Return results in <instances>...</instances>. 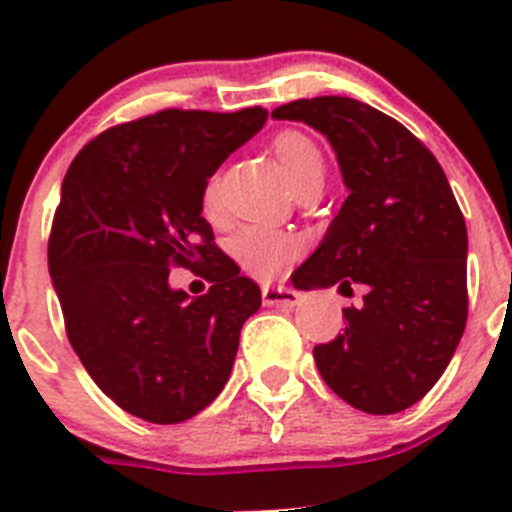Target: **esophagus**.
I'll list each match as a JSON object with an SVG mask.
<instances>
[{"label": "esophagus", "instance_id": "34e87169", "mask_svg": "<svg viewBox=\"0 0 512 512\" xmlns=\"http://www.w3.org/2000/svg\"><path fill=\"white\" fill-rule=\"evenodd\" d=\"M262 302H265L267 307H297L299 292H294V289H289L285 285L262 287Z\"/></svg>", "mask_w": 512, "mask_h": 512}]
</instances>
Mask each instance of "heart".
Wrapping results in <instances>:
<instances>
[{"mask_svg": "<svg viewBox=\"0 0 512 512\" xmlns=\"http://www.w3.org/2000/svg\"><path fill=\"white\" fill-rule=\"evenodd\" d=\"M272 153L277 163L292 180L294 188H304L309 183H322L324 156L317 143L299 131H282L272 138ZM200 208L208 220H218L220 208L218 178H210L200 195ZM232 260L255 280H275L285 272V267L302 252V240L292 232L277 230L265 225H245L227 242Z\"/></svg>", "mask_w": 512, "mask_h": 512, "instance_id": "obj_1", "label": "heart"}]
</instances>
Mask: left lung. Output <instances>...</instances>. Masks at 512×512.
I'll return each instance as SVG.
<instances>
[{
  "label": "left lung",
  "instance_id": "8db88e82",
  "mask_svg": "<svg viewBox=\"0 0 512 512\" xmlns=\"http://www.w3.org/2000/svg\"><path fill=\"white\" fill-rule=\"evenodd\" d=\"M272 118L324 133L349 190L292 275L297 289L364 287L344 332L314 347L319 374L354 409L399 414L441 379L468 319V232L446 173L409 128L354 98H302Z\"/></svg>",
  "mask_w": 512,
  "mask_h": 512
}]
</instances>
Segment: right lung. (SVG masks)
Listing matches in <instances>:
<instances>
[{
    "label": "right lung",
    "instance_id": "right-lung-1",
    "mask_svg": "<svg viewBox=\"0 0 512 512\" xmlns=\"http://www.w3.org/2000/svg\"><path fill=\"white\" fill-rule=\"evenodd\" d=\"M265 121L260 106L165 108L98 133L66 170L49 235L66 334L98 389L143 421L180 423L213 404L260 309V287L213 242L200 195ZM200 264L208 293L169 287L170 266Z\"/></svg>",
    "mask_w": 512,
    "mask_h": 512
}]
</instances>
